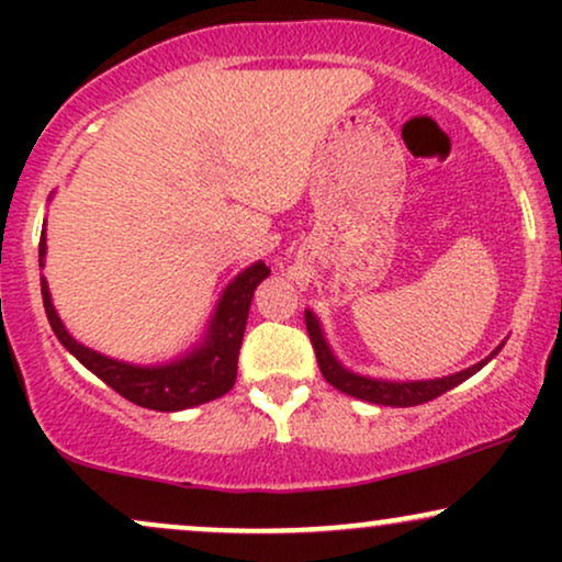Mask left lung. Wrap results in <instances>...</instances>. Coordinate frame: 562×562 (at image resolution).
<instances>
[{"label": "left lung", "mask_w": 562, "mask_h": 562, "mask_svg": "<svg viewBox=\"0 0 562 562\" xmlns=\"http://www.w3.org/2000/svg\"><path fill=\"white\" fill-rule=\"evenodd\" d=\"M53 198V195H49ZM47 263V218L42 224V240H38V269ZM269 277L263 261H254L237 272L227 282V288L218 295L214 312L205 322L203 333L190 348L158 364H134L124 359L108 357V353L94 351L74 333L68 330L66 322L57 314L53 290H49L47 277L42 274V301L47 312L49 327L57 335L68 353H74L79 362L87 367L115 393L128 398L132 404L145 406L156 412H179L187 406H198L224 396L237 378V353H240L245 322H248L250 301H254L256 288Z\"/></svg>", "instance_id": "obj_1"}]
</instances>
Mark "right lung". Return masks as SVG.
<instances>
[{"label":"right lung","mask_w":562,"mask_h":562,"mask_svg":"<svg viewBox=\"0 0 562 562\" xmlns=\"http://www.w3.org/2000/svg\"><path fill=\"white\" fill-rule=\"evenodd\" d=\"M306 330H308V338H312L314 351H317L319 370L327 383H330L333 389L348 393V396L362 398V402L378 404V406H417L425 402H434V398L441 396V393L451 391L454 385L465 383L470 375H475V372H479L481 367L494 357L492 353L486 362L470 367V370L457 372V375L436 378V380H402V383H396V380H375V378L357 375V372H348L346 367L338 362V357L333 353V348L325 338V330H322V322L312 308H306ZM499 348H496V351H499Z\"/></svg>","instance_id":"add662e5"}]
</instances>
